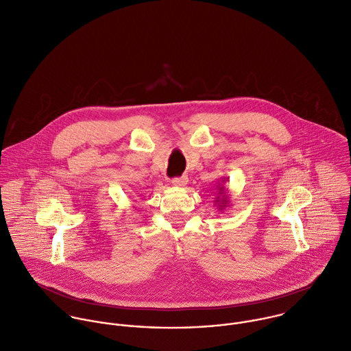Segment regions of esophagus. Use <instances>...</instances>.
<instances>
[{"mask_svg": "<svg viewBox=\"0 0 351 351\" xmlns=\"http://www.w3.org/2000/svg\"><path fill=\"white\" fill-rule=\"evenodd\" d=\"M189 182V178L187 176H182V178H175L172 179V184L176 186V187H184Z\"/></svg>", "mask_w": 351, "mask_h": 351, "instance_id": "34e87169", "label": "esophagus"}]
</instances>
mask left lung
I'll return each mask as SVG.
<instances>
[{
    "label": "left lung",
    "mask_w": 351,
    "mask_h": 351,
    "mask_svg": "<svg viewBox=\"0 0 351 351\" xmlns=\"http://www.w3.org/2000/svg\"><path fill=\"white\" fill-rule=\"evenodd\" d=\"M221 183L223 184H220V182H219V184H217V195H216V204L219 205V210L221 212V210H224L227 206H228V204H230V197H228V194H227V191H226V189H224V183H226V180H223L221 179Z\"/></svg>",
    "instance_id": "8db88e82"
}]
</instances>
